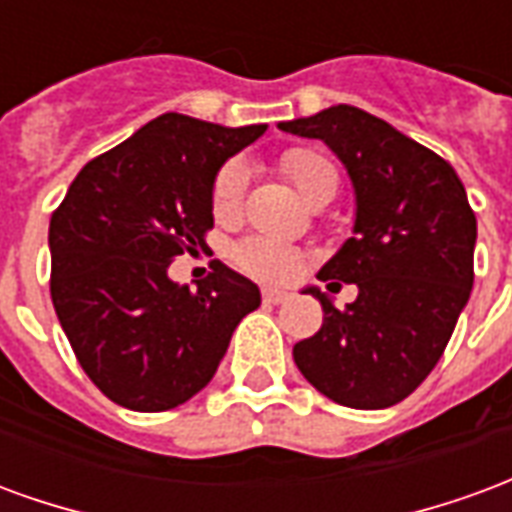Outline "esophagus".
Returning <instances> with one entry per match:
<instances>
[{"mask_svg":"<svg viewBox=\"0 0 512 512\" xmlns=\"http://www.w3.org/2000/svg\"><path fill=\"white\" fill-rule=\"evenodd\" d=\"M290 296L285 293V290H274V288H266L263 290V301L266 304H282V301H288Z\"/></svg>","mask_w":512,"mask_h":512,"instance_id":"esophagus-1","label":"esophagus"}]
</instances>
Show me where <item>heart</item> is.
<instances>
[{
    "label": "heart",
    "mask_w": 512,
    "mask_h": 512,
    "mask_svg": "<svg viewBox=\"0 0 512 512\" xmlns=\"http://www.w3.org/2000/svg\"><path fill=\"white\" fill-rule=\"evenodd\" d=\"M285 175L293 180V186L299 189L304 200L315 202L326 194H337V169L326 156L315 150H290L282 158ZM246 191V167L241 161H230L219 169V175L213 180L211 205L216 219H233L241 211ZM238 266L249 271L252 277L263 282H290L296 279L307 266V255L296 246L279 244L271 238H249L235 249Z\"/></svg>",
    "instance_id": "obj_1"
}]
</instances>
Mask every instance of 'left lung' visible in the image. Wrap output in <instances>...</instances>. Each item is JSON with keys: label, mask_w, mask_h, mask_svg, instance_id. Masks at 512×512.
<instances>
[{"label": "left lung", "mask_w": 512, "mask_h": 512, "mask_svg": "<svg viewBox=\"0 0 512 512\" xmlns=\"http://www.w3.org/2000/svg\"><path fill=\"white\" fill-rule=\"evenodd\" d=\"M279 128L321 139L356 197L354 235L318 279L359 296L337 310L329 293L304 288L321 301L323 326L293 345L296 367L340 406H395L430 376L472 293L477 219L466 189L444 158L356 106Z\"/></svg>", "instance_id": "left-lung-1"}]
</instances>
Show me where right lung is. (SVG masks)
Segmentation results:
<instances>
[{"label": "right lung", "instance_id": "1", "mask_svg": "<svg viewBox=\"0 0 512 512\" xmlns=\"http://www.w3.org/2000/svg\"><path fill=\"white\" fill-rule=\"evenodd\" d=\"M197 117L150 120L84 164L49 224L51 301L84 373L117 406L167 411L200 392L260 288L213 263L197 290L169 263L213 227V180L266 134Z\"/></svg>", "mask_w": 512, "mask_h": 512}]
</instances>
